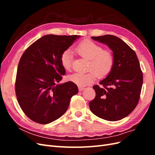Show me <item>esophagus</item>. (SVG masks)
<instances>
[{
  "label": "esophagus",
  "mask_w": 155,
  "mask_h": 155,
  "mask_svg": "<svg viewBox=\"0 0 155 155\" xmlns=\"http://www.w3.org/2000/svg\"><path fill=\"white\" fill-rule=\"evenodd\" d=\"M85 88L82 87H79V91H82L83 90H85Z\"/></svg>",
  "instance_id": "esophagus-1"
}]
</instances>
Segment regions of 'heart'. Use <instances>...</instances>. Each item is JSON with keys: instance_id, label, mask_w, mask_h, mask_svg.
Instances as JSON below:
<instances>
[{"instance_id": "obj_1", "label": "heart", "mask_w": 155, "mask_h": 155, "mask_svg": "<svg viewBox=\"0 0 155 155\" xmlns=\"http://www.w3.org/2000/svg\"><path fill=\"white\" fill-rule=\"evenodd\" d=\"M76 51L82 58L89 60L87 70L85 73H74L68 79L78 85L84 87L94 81L96 76L104 78L109 74L113 67L114 59L109 50H103L99 45L90 40L82 41L76 47ZM72 52L70 49L64 51L61 55V63L65 70L71 68Z\"/></svg>"}]
</instances>
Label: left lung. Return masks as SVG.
<instances>
[{
  "label": "left lung",
  "instance_id": "1",
  "mask_svg": "<svg viewBox=\"0 0 155 155\" xmlns=\"http://www.w3.org/2000/svg\"><path fill=\"white\" fill-rule=\"evenodd\" d=\"M107 45L113 52L114 62L110 72L93 88L96 97L89 103L94 114L108 121L127 116L137 107L143 84V75L135 51L118 37H92Z\"/></svg>",
  "mask_w": 155,
  "mask_h": 155
}]
</instances>
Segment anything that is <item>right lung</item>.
Wrapping results in <instances>:
<instances>
[{"instance_id":"right-lung-1","label":"right lung","mask_w":155,"mask_h":155,"mask_svg":"<svg viewBox=\"0 0 155 155\" xmlns=\"http://www.w3.org/2000/svg\"><path fill=\"white\" fill-rule=\"evenodd\" d=\"M79 37L46 35L23 53L18 65L15 93L21 109L35 122L47 124L59 118L78 92L74 83H59L66 74L61 55Z\"/></svg>"}]
</instances>
